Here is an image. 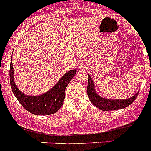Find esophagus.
<instances>
[{
	"instance_id": "34e87169",
	"label": "esophagus",
	"mask_w": 151,
	"mask_h": 151,
	"mask_svg": "<svg viewBox=\"0 0 151 151\" xmlns=\"http://www.w3.org/2000/svg\"><path fill=\"white\" fill-rule=\"evenodd\" d=\"M88 68V66L85 63H79V70H85Z\"/></svg>"
}]
</instances>
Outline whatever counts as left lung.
Returning <instances> with one entry per match:
<instances>
[{
  "instance_id": "8db88e82",
  "label": "left lung",
  "mask_w": 151,
  "mask_h": 151,
  "mask_svg": "<svg viewBox=\"0 0 151 151\" xmlns=\"http://www.w3.org/2000/svg\"><path fill=\"white\" fill-rule=\"evenodd\" d=\"M88 84L87 87V93L89 97L90 101L96 107L103 111L117 110V109L126 108L136 99L139 94V91H138L133 96L129 99H109L103 98L96 92L93 81L89 74H88Z\"/></svg>"
}]
</instances>
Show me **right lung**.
<instances>
[{
  "label": "right lung",
  "mask_w": 151,
  "mask_h": 151,
  "mask_svg": "<svg viewBox=\"0 0 151 151\" xmlns=\"http://www.w3.org/2000/svg\"><path fill=\"white\" fill-rule=\"evenodd\" d=\"M77 73V70L73 69L66 73L54 87L50 91L39 96L26 95L21 92L15 85L14 80V68L12 64V55L10 63V83L12 91L22 106L33 115H48L54 114L63 104L65 91L71 79Z\"/></svg>",
  "instance_id": "add662e5"
}]
</instances>
